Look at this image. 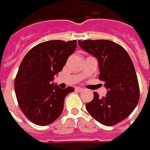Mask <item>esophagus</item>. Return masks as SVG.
<instances>
[{"instance_id": "1", "label": "esophagus", "mask_w": 150, "mask_h": 150, "mask_svg": "<svg viewBox=\"0 0 150 150\" xmlns=\"http://www.w3.org/2000/svg\"><path fill=\"white\" fill-rule=\"evenodd\" d=\"M76 90H78V91H83L84 89L83 88H81V87H77V88H76Z\"/></svg>"}]
</instances>
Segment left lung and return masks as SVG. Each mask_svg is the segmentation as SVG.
I'll list each match as a JSON object with an SVG mask.
<instances>
[{
	"instance_id": "8db88e82",
	"label": "left lung",
	"mask_w": 150,
	"mask_h": 150,
	"mask_svg": "<svg viewBox=\"0 0 150 150\" xmlns=\"http://www.w3.org/2000/svg\"><path fill=\"white\" fill-rule=\"evenodd\" d=\"M81 49L98 61L99 80L107 89L105 97L94 92L86 104L89 114L100 124L112 126L125 120L137 107L140 89L134 65L126 50L110 40L78 41Z\"/></svg>"
}]
</instances>
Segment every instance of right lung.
<instances>
[{"label": "right lung", "instance_id": "add662e5", "mask_svg": "<svg viewBox=\"0 0 150 150\" xmlns=\"http://www.w3.org/2000/svg\"><path fill=\"white\" fill-rule=\"evenodd\" d=\"M76 48L77 40H50L32 47L24 56L14 89L21 110L34 124L46 126L62 113L64 98L74 89H61L52 81Z\"/></svg>", "mask_w": 150, "mask_h": 150}]
</instances>
